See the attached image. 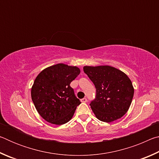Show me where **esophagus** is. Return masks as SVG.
Masks as SVG:
<instances>
[{
  "instance_id": "1",
  "label": "esophagus",
  "mask_w": 159,
  "mask_h": 159,
  "mask_svg": "<svg viewBox=\"0 0 159 159\" xmlns=\"http://www.w3.org/2000/svg\"><path fill=\"white\" fill-rule=\"evenodd\" d=\"M80 101H81V102H87V101H88V99H87V98H83V99H80Z\"/></svg>"
}]
</instances>
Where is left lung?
Returning <instances> with one entry per match:
<instances>
[{
    "mask_svg": "<svg viewBox=\"0 0 159 159\" xmlns=\"http://www.w3.org/2000/svg\"><path fill=\"white\" fill-rule=\"evenodd\" d=\"M83 71L96 88L95 99L90 105L97 118L110 123L124 116L134 95L133 83L127 75L108 65L85 66Z\"/></svg>",
    "mask_w": 159,
    "mask_h": 159,
    "instance_id": "8db88e82",
    "label": "left lung"
}]
</instances>
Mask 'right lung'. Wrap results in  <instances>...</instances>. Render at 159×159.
<instances>
[{
  "label": "right lung",
  "instance_id": "right-lung-1",
  "mask_svg": "<svg viewBox=\"0 0 159 159\" xmlns=\"http://www.w3.org/2000/svg\"><path fill=\"white\" fill-rule=\"evenodd\" d=\"M80 72L77 66L57 64L45 68L36 76L31 88V99L46 121L63 125L73 117L80 102L70 83Z\"/></svg>",
  "mask_w": 159,
  "mask_h": 159
}]
</instances>
